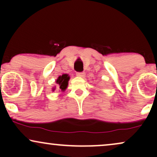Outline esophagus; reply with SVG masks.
<instances>
[{
	"instance_id": "esophagus-1",
	"label": "esophagus",
	"mask_w": 157,
	"mask_h": 157,
	"mask_svg": "<svg viewBox=\"0 0 157 157\" xmlns=\"http://www.w3.org/2000/svg\"><path fill=\"white\" fill-rule=\"evenodd\" d=\"M76 76L78 77H84L85 74L83 72H77L76 73Z\"/></svg>"
}]
</instances>
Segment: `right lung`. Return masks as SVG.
I'll return each instance as SVG.
<instances>
[{
  "mask_svg": "<svg viewBox=\"0 0 157 157\" xmlns=\"http://www.w3.org/2000/svg\"><path fill=\"white\" fill-rule=\"evenodd\" d=\"M70 77L68 74H63L62 76H59V78L56 79V83L59 85V89L61 90V91H64L68 86V82L69 81ZM55 88H53V91H54Z\"/></svg>",
  "mask_w": 157,
  "mask_h": 157,
  "instance_id": "obj_1",
  "label": "right lung"
}]
</instances>
